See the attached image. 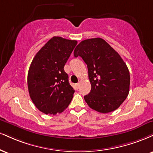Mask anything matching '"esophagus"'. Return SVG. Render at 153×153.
Instances as JSON below:
<instances>
[{
    "instance_id": "obj_1",
    "label": "esophagus",
    "mask_w": 153,
    "mask_h": 153,
    "mask_svg": "<svg viewBox=\"0 0 153 153\" xmlns=\"http://www.w3.org/2000/svg\"><path fill=\"white\" fill-rule=\"evenodd\" d=\"M79 86H80V83H77V84H75V88H76V89H78V88H79Z\"/></svg>"
}]
</instances>
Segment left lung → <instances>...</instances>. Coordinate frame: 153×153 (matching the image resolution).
Listing matches in <instances>:
<instances>
[{"label":"left lung","mask_w":153,"mask_h":153,"mask_svg":"<svg viewBox=\"0 0 153 153\" xmlns=\"http://www.w3.org/2000/svg\"><path fill=\"white\" fill-rule=\"evenodd\" d=\"M87 64L91 90L84 99L88 106L101 113L113 112L128 95L129 70L120 56L100 38L82 40L74 51Z\"/></svg>","instance_id":"left-lung-1"}]
</instances>
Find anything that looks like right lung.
Masks as SVG:
<instances>
[{
  "mask_svg": "<svg viewBox=\"0 0 153 153\" xmlns=\"http://www.w3.org/2000/svg\"><path fill=\"white\" fill-rule=\"evenodd\" d=\"M77 43L76 40L53 37L33 59L27 88L33 102L43 113H60L71 103L75 91L64 66Z\"/></svg>",
  "mask_w": 153,
  "mask_h": 153,
  "instance_id": "obj_1",
  "label": "right lung"
}]
</instances>
